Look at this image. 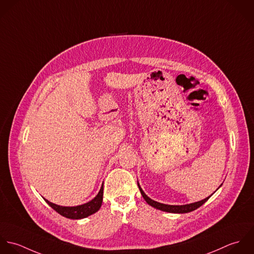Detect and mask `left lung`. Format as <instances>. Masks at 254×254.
Segmentation results:
<instances>
[{
    "label": "left lung",
    "mask_w": 254,
    "mask_h": 254,
    "mask_svg": "<svg viewBox=\"0 0 254 254\" xmlns=\"http://www.w3.org/2000/svg\"><path fill=\"white\" fill-rule=\"evenodd\" d=\"M138 188H139V190H140L143 198L150 206H152L156 209H159V210H162V211H165V212H170V213H189V212H191V211L197 209L198 207H200L212 195L211 194L210 196L206 197L205 199H203L201 201H198V202L190 203V204H187V205H168V204H163V203L154 201L143 192V190H142V189L140 188L139 185H138Z\"/></svg>",
    "instance_id": "obj_1"
}]
</instances>
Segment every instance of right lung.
Masks as SVG:
<instances>
[{"label": "right lung", "instance_id": "obj_1", "mask_svg": "<svg viewBox=\"0 0 254 254\" xmlns=\"http://www.w3.org/2000/svg\"><path fill=\"white\" fill-rule=\"evenodd\" d=\"M45 201L48 203L55 211H57L59 214H61L62 216L65 217V218L75 219V220L86 218V217L94 214L95 212H97L100 209L102 201H103V186L95 198H93L91 201L82 204V205L73 206V207H64V206H60V205L54 204V203L48 201L47 199H45Z\"/></svg>", "mask_w": 254, "mask_h": 254}]
</instances>
